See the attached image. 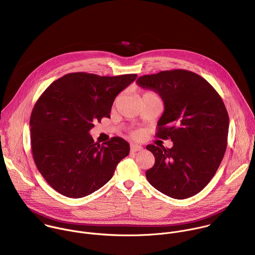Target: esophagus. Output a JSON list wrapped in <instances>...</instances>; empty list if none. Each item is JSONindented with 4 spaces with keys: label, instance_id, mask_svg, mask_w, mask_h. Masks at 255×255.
<instances>
[{
    "label": "esophagus",
    "instance_id": "obj_1",
    "mask_svg": "<svg viewBox=\"0 0 255 255\" xmlns=\"http://www.w3.org/2000/svg\"><path fill=\"white\" fill-rule=\"evenodd\" d=\"M142 150V146L138 145V144H131L130 145V151L131 152H137V151H140Z\"/></svg>",
    "mask_w": 255,
    "mask_h": 255
}]
</instances>
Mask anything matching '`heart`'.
I'll use <instances>...</instances> for the list:
<instances>
[{"instance_id": "obj_1", "label": "heart", "mask_w": 255, "mask_h": 255, "mask_svg": "<svg viewBox=\"0 0 255 255\" xmlns=\"http://www.w3.org/2000/svg\"><path fill=\"white\" fill-rule=\"evenodd\" d=\"M142 98H158L153 92H150V91H147V92H145L144 94H143V96H142Z\"/></svg>"}]
</instances>
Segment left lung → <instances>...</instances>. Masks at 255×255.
Instances as JSON below:
<instances>
[{
    "label": "left lung",
    "instance_id": "obj_1",
    "mask_svg": "<svg viewBox=\"0 0 255 255\" xmlns=\"http://www.w3.org/2000/svg\"><path fill=\"white\" fill-rule=\"evenodd\" d=\"M136 84L162 99L156 136L173 142L171 148L146 146L155 157L145 172L148 182L174 199L198 194L216 174L227 149L230 121L221 96L203 77L183 69L144 75Z\"/></svg>",
    "mask_w": 255,
    "mask_h": 255
}]
</instances>
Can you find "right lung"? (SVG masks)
<instances>
[{
    "instance_id": "obj_1",
    "label": "right lung",
    "mask_w": 255,
    "mask_h": 255,
    "mask_svg": "<svg viewBox=\"0 0 255 255\" xmlns=\"http://www.w3.org/2000/svg\"><path fill=\"white\" fill-rule=\"evenodd\" d=\"M136 77L69 73L39 97L29 121L31 151L37 169L55 191L69 198L88 196L108 183L128 155L124 138L115 136L101 145L89 131L94 123L111 117L116 97Z\"/></svg>"
}]
</instances>
